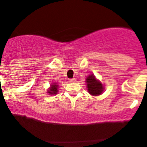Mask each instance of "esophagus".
<instances>
[{"label":"esophagus","mask_w":147,"mask_h":147,"mask_svg":"<svg viewBox=\"0 0 147 147\" xmlns=\"http://www.w3.org/2000/svg\"><path fill=\"white\" fill-rule=\"evenodd\" d=\"M75 79H70L68 80V82H70V83H74V82H75Z\"/></svg>","instance_id":"esophagus-1"}]
</instances>
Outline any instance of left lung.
Here are the masks:
<instances>
[{
	"mask_svg": "<svg viewBox=\"0 0 147 147\" xmlns=\"http://www.w3.org/2000/svg\"><path fill=\"white\" fill-rule=\"evenodd\" d=\"M86 82L88 91L91 95L97 96L102 93L104 88L101 82L96 79L93 74L88 76L86 79Z\"/></svg>",
	"mask_w": 147,
	"mask_h": 147,
	"instance_id": "8db88e82",
	"label": "left lung"
}]
</instances>
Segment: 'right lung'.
<instances>
[{"label":"right lung","instance_id":"add662e5","mask_svg":"<svg viewBox=\"0 0 147 147\" xmlns=\"http://www.w3.org/2000/svg\"><path fill=\"white\" fill-rule=\"evenodd\" d=\"M58 84H52L50 85V88L48 90L49 95H56L58 92Z\"/></svg>","mask_w":147,"mask_h":147}]
</instances>
